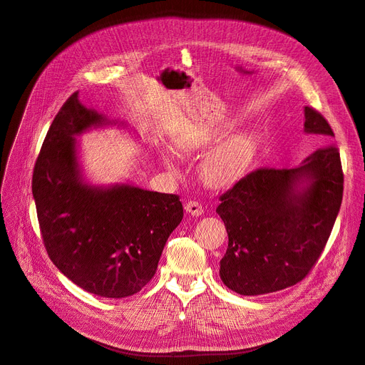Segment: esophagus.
<instances>
[{"mask_svg": "<svg viewBox=\"0 0 365 365\" xmlns=\"http://www.w3.org/2000/svg\"><path fill=\"white\" fill-rule=\"evenodd\" d=\"M185 210H186V212L191 214V215H195V217H199V215L203 214V206L199 202H195V200L186 202Z\"/></svg>", "mask_w": 365, "mask_h": 365, "instance_id": "obj_1", "label": "esophagus"}]
</instances>
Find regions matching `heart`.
Returning <instances> with one entry per match:
<instances>
[{
  "label": "heart",
  "mask_w": 365,
  "mask_h": 365,
  "mask_svg": "<svg viewBox=\"0 0 365 365\" xmlns=\"http://www.w3.org/2000/svg\"><path fill=\"white\" fill-rule=\"evenodd\" d=\"M222 138L220 133L202 131L182 140L183 151H199ZM255 154V142L247 134H234L206 155L200 165L202 180L211 188H225L240 180ZM166 163L173 165L166 158Z\"/></svg>",
  "instance_id": "b5f03b06"
}]
</instances>
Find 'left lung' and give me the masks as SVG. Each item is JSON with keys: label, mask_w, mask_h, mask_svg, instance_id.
Instances as JSON below:
<instances>
[{"label": "left lung", "mask_w": 365, "mask_h": 365, "mask_svg": "<svg viewBox=\"0 0 365 365\" xmlns=\"http://www.w3.org/2000/svg\"><path fill=\"white\" fill-rule=\"evenodd\" d=\"M306 133L335 136L322 114L304 108ZM307 178L303 192L296 183ZM344 191L339 150L329 143L298 168H258L218 200L229 243L220 278L240 295H263L304 279L327 245Z\"/></svg>", "instance_id": "obj_1"}]
</instances>
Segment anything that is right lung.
Segmentation results:
<instances>
[{"label":"right lung","instance_id":"1","mask_svg":"<svg viewBox=\"0 0 365 365\" xmlns=\"http://www.w3.org/2000/svg\"><path fill=\"white\" fill-rule=\"evenodd\" d=\"M103 122L78 93L51 122L36 158L32 192L41 237L53 264L90 294H138L158 270L170 234L183 218L177 194L134 186L90 188L79 179L75 134Z\"/></svg>","mask_w":365,"mask_h":365}]
</instances>
